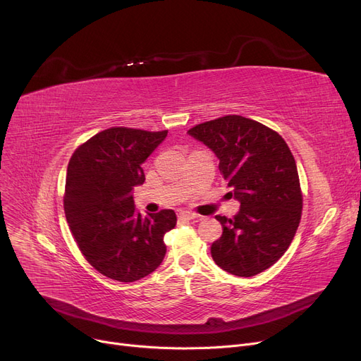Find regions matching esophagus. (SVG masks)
Instances as JSON below:
<instances>
[{
    "instance_id": "obj_1",
    "label": "esophagus",
    "mask_w": 361,
    "mask_h": 361,
    "mask_svg": "<svg viewBox=\"0 0 361 361\" xmlns=\"http://www.w3.org/2000/svg\"><path fill=\"white\" fill-rule=\"evenodd\" d=\"M178 216H180L181 219H187V221L197 219V218H199V215H196V214H193V212H187V211H181V212L178 214Z\"/></svg>"
}]
</instances>
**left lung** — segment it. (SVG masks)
Masks as SVG:
<instances>
[{
	"label": "left lung",
	"instance_id": "obj_1",
	"mask_svg": "<svg viewBox=\"0 0 361 361\" xmlns=\"http://www.w3.org/2000/svg\"><path fill=\"white\" fill-rule=\"evenodd\" d=\"M219 159V171L240 202L233 216H216L222 235L212 243L218 267L255 276L287 252L301 219L297 165L276 131L241 116H226L187 131Z\"/></svg>",
	"mask_w": 361,
	"mask_h": 361
}]
</instances>
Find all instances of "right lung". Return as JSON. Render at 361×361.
Segmentation results:
<instances>
[{
  "mask_svg": "<svg viewBox=\"0 0 361 361\" xmlns=\"http://www.w3.org/2000/svg\"><path fill=\"white\" fill-rule=\"evenodd\" d=\"M168 131L111 127L74 150L67 166L64 212L73 237L99 274L120 282L147 276L162 263L173 209L142 216L133 190L145 183L142 164Z\"/></svg>",
  "mask_w": 361,
  "mask_h": 361,
  "instance_id": "right-lung-1",
  "label": "right lung"
}]
</instances>
